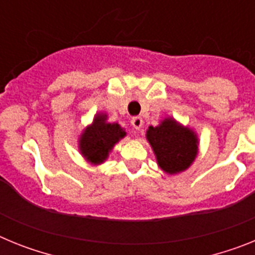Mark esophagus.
<instances>
[{
  "label": "esophagus",
  "instance_id": "esophagus-1",
  "mask_svg": "<svg viewBox=\"0 0 255 255\" xmlns=\"http://www.w3.org/2000/svg\"><path fill=\"white\" fill-rule=\"evenodd\" d=\"M130 123H131L132 128H134L135 130H140L141 126H143V119L139 116H135V117H132Z\"/></svg>",
  "mask_w": 255,
  "mask_h": 255
}]
</instances>
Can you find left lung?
Returning a JSON list of instances; mask_svg holds the SVG:
<instances>
[{"instance_id": "1", "label": "left lung", "mask_w": 255, "mask_h": 255, "mask_svg": "<svg viewBox=\"0 0 255 255\" xmlns=\"http://www.w3.org/2000/svg\"><path fill=\"white\" fill-rule=\"evenodd\" d=\"M147 140L154 152L159 168L168 175H177L190 167L198 154L197 132L166 117L158 126H149Z\"/></svg>"}]
</instances>
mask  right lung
Instances as JSON below:
<instances>
[{"label": "right lung", "mask_w": 255, "mask_h": 255, "mask_svg": "<svg viewBox=\"0 0 255 255\" xmlns=\"http://www.w3.org/2000/svg\"><path fill=\"white\" fill-rule=\"evenodd\" d=\"M125 135V129L119 124L107 123V115L102 112L96 114L93 123L88 125L79 136L80 154L91 164H102Z\"/></svg>", "instance_id": "add662e5"}]
</instances>
